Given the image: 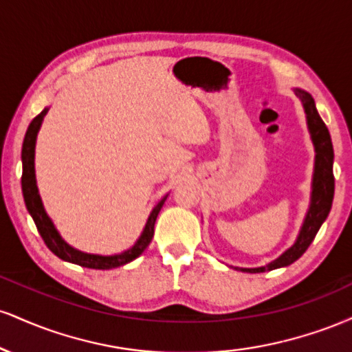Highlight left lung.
Returning a JSON list of instances; mask_svg holds the SVG:
<instances>
[{"label":"left lung","mask_w":352,"mask_h":352,"mask_svg":"<svg viewBox=\"0 0 352 352\" xmlns=\"http://www.w3.org/2000/svg\"><path fill=\"white\" fill-rule=\"evenodd\" d=\"M294 94L300 98L305 107L306 122H308V131L313 140L314 152V173H313V192H311V204L309 210L306 213L305 223L300 230L296 241L292 248L286 250L280 258L272 261V263L260 266V268H238L240 272L246 273H263L272 272V270L281 268V266H288L294 263L302 253L308 250L311 241L316 236L318 230L324 223L331 212V205H333L334 197V175H333V162H334V151L333 142H331V135L326 124L319 117L316 111V104H314L313 96L309 92L302 91V89H294Z\"/></svg>","instance_id":"obj_1"}]
</instances>
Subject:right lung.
<instances>
[{
	"label": "right lung",
	"mask_w": 352,
	"mask_h": 352,
	"mask_svg": "<svg viewBox=\"0 0 352 352\" xmlns=\"http://www.w3.org/2000/svg\"><path fill=\"white\" fill-rule=\"evenodd\" d=\"M50 107H46L41 114H38L31 120L30 127H28L26 135L23 140V151H21V160H23V175H21V188H23V197L24 204H26L28 212L33 217L36 228H38L39 235L43 236L44 243L47 248L51 250L56 256H59L60 260L69 261V263L84 266V268H92V270H111L117 268V266H122L125 263H131L132 260H135L137 256L144 253V250L147 248L148 243L152 241L153 236V225H155L157 215H159L160 208H162L164 201L167 200V195L164 197L159 204L153 207V210L148 215L147 223L142 235L139 236L137 243L132 248L125 250V252L119 254H111V256H102V254H91L79 252V250L72 248L71 245H67L63 240V236L59 235V232L56 230L54 223L50 217H47L46 210L43 207V200L39 197L38 185H36V173H34V147H36V137H38L39 127H41L44 116L47 114Z\"/></svg>",
	"instance_id": "obj_1"
}]
</instances>
